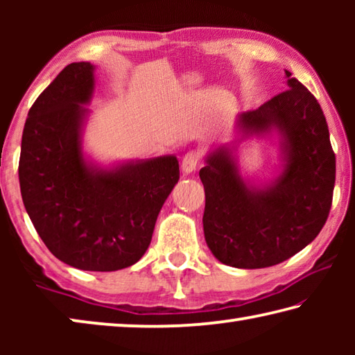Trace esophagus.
I'll use <instances>...</instances> for the list:
<instances>
[{
	"label": "esophagus",
	"mask_w": 355,
	"mask_h": 355,
	"mask_svg": "<svg viewBox=\"0 0 355 355\" xmlns=\"http://www.w3.org/2000/svg\"><path fill=\"white\" fill-rule=\"evenodd\" d=\"M200 161V155L197 152H188L182 159V172L184 175H188V173H192L197 169V164H199Z\"/></svg>",
	"instance_id": "34e87169"
}]
</instances>
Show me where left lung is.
<instances>
[{"label": "left lung", "instance_id": "1", "mask_svg": "<svg viewBox=\"0 0 355 355\" xmlns=\"http://www.w3.org/2000/svg\"><path fill=\"white\" fill-rule=\"evenodd\" d=\"M288 91L255 111L239 112L235 139L207 155L199 175L205 188L203 233L227 266L268 268L288 260L318 236L335 186V153L318 100L285 70ZM278 137L279 173L252 184L241 173L237 142Z\"/></svg>", "mask_w": 355, "mask_h": 355}]
</instances>
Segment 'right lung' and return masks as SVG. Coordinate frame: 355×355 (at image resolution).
Listing matches in <instances>:
<instances>
[{
    "mask_svg": "<svg viewBox=\"0 0 355 355\" xmlns=\"http://www.w3.org/2000/svg\"><path fill=\"white\" fill-rule=\"evenodd\" d=\"M95 65L69 64L28 112L19 178L26 213L48 250L83 271H119L141 260L156 218L178 183L175 155L101 166L83 135Z\"/></svg>",
    "mask_w": 355,
    "mask_h": 355,
    "instance_id": "right-lung-1",
    "label": "right lung"
}]
</instances>
